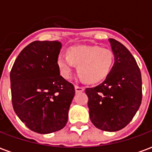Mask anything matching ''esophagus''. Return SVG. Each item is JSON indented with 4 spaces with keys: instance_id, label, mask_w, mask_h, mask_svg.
Returning <instances> with one entry per match:
<instances>
[{
    "instance_id": "obj_1",
    "label": "esophagus",
    "mask_w": 152,
    "mask_h": 152,
    "mask_svg": "<svg viewBox=\"0 0 152 152\" xmlns=\"http://www.w3.org/2000/svg\"><path fill=\"white\" fill-rule=\"evenodd\" d=\"M75 89H76V93L83 92V91L85 90V87H83V86H75Z\"/></svg>"
}]
</instances>
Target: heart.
Returning a JSON list of instances; mask_svg holds the SVG:
<instances>
[{
	"instance_id": "heart-1",
	"label": "heart",
	"mask_w": 152,
	"mask_h": 152,
	"mask_svg": "<svg viewBox=\"0 0 152 152\" xmlns=\"http://www.w3.org/2000/svg\"><path fill=\"white\" fill-rule=\"evenodd\" d=\"M114 63L112 50L98 45H77L68 49L67 54L61 53L57 58V65L61 75L68 79L75 65L84 80L96 83L108 76Z\"/></svg>"
}]
</instances>
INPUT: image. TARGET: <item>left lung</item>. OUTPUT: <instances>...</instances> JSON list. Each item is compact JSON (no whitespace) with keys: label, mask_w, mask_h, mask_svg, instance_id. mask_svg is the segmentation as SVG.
<instances>
[{"label":"left lung","mask_w":152,"mask_h":152,"mask_svg":"<svg viewBox=\"0 0 152 152\" xmlns=\"http://www.w3.org/2000/svg\"><path fill=\"white\" fill-rule=\"evenodd\" d=\"M115 63L105 80L86 88L89 116L96 128L115 132L134 118L142 102V76L137 62L124 45L109 39Z\"/></svg>","instance_id":"8db88e82"}]
</instances>
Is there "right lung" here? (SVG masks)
Returning a JSON list of instances; mask_svg holds the SVG:
<instances>
[{
  "instance_id": "obj_1",
  "label": "right lung",
  "mask_w": 152,
  "mask_h": 152,
  "mask_svg": "<svg viewBox=\"0 0 152 152\" xmlns=\"http://www.w3.org/2000/svg\"><path fill=\"white\" fill-rule=\"evenodd\" d=\"M62 44L36 40L22 50L10 71L12 104L25 125L38 134L62 129L67 122L75 88L60 76Z\"/></svg>"
}]
</instances>
